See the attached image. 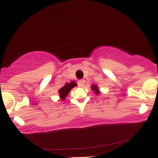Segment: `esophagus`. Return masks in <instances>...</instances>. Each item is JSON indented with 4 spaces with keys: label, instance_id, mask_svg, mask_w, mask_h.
I'll use <instances>...</instances> for the list:
<instances>
[{
    "label": "esophagus",
    "instance_id": "1",
    "mask_svg": "<svg viewBox=\"0 0 158 158\" xmlns=\"http://www.w3.org/2000/svg\"><path fill=\"white\" fill-rule=\"evenodd\" d=\"M85 81L84 79H81V80L79 81V86L83 87L85 85Z\"/></svg>",
    "mask_w": 158,
    "mask_h": 158
}]
</instances>
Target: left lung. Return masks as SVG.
I'll list each match as a JSON object with an SVG mask.
<instances>
[{"label": "left lung", "mask_w": 158, "mask_h": 158, "mask_svg": "<svg viewBox=\"0 0 158 158\" xmlns=\"http://www.w3.org/2000/svg\"><path fill=\"white\" fill-rule=\"evenodd\" d=\"M91 88H92V90L95 92L96 94H99V89H98V87L97 86V85H92Z\"/></svg>", "instance_id": "left-lung-1"}]
</instances>
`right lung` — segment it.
<instances>
[{
  "label": "right lung",
  "instance_id": "right-lung-1",
  "mask_svg": "<svg viewBox=\"0 0 158 158\" xmlns=\"http://www.w3.org/2000/svg\"><path fill=\"white\" fill-rule=\"evenodd\" d=\"M75 86H77V83L74 81H72L71 82L68 83V84H65L64 86H63L61 89L59 90V97H61V99L64 100L66 96H68L69 92L70 91V90L73 88Z\"/></svg>",
  "mask_w": 158,
  "mask_h": 158
}]
</instances>
